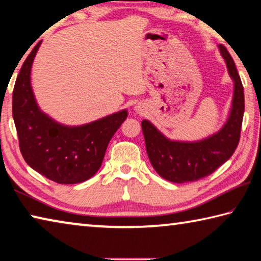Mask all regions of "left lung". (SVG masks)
<instances>
[{
	"label": "left lung",
	"instance_id": "left-lung-1",
	"mask_svg": "<svg viewBox=\"0 0 261 261\" xmlns=\"http://www.w3.org/2000/svg\"><path fill=\"white\" fill-rule=\"evenodd\" d=\"M220 50L234 82V91L231 113L219 133L199 142H176L166 139L149 121L141 123L149 160L166 180L181 184L207 177L225 163L238 146L245 108L244 89L228 49L220 45Z\"/></svg>",
	"mask_w": 261,
	"mask_h": 261
}]
</instances>
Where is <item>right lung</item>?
Segmentation results:
<instances>
[{
    "label": "right lung",
    "mask_w": 261,
    "mask_h": 261,
    "mask_svg": "<svg viewBox=\"0 0 261 261\" xmlns=\"http://www.w3.org/2000/svg\"><path fill=\"white\" fill-rule=\"evenodd\" d=\"M40 41L25 59L12 92V117L19 149L33 170L58 184L88 180L101 162L118 128L126 120L127 111L80 127L59 125L38 109L30 83L33 59Z\"/></svg>",
    "instance_id": "right-lung-1"
}]
</instances>
